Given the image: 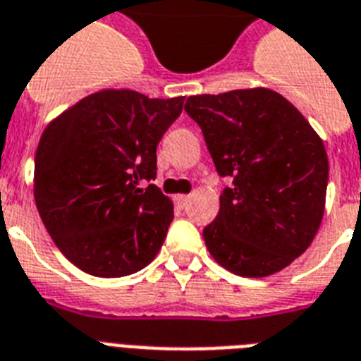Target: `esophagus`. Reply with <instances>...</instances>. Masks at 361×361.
Returning <instances> with one entry per match:
<instances>
[{"instance_id":"34e87169","label":"esophagus","mask_w":361,"mask_h":361,"mask_svg":"<svg viewBox=\"0 0 361 361\" xmlns=\"http://www.w3.org/2000/svg\"><path fill=\"white\" fill-rule=\"evenodd\" d=\"M189 200H190V198L187 195H176L174 196V202H176V206H178V207H187Z\"/></svg>"}]
</instances>
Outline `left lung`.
Listing matches in <instances>:
<instances>
[{"instance_id":"obj_1","label":"left lung","mask_w":361,"mask_h":361,"mask_svg":"<svg viewBox=\"0 0 361 361\" xmlns=\"http://www.w3.org/2000/svg\"><path fill=\"white\" fill-rule=\"evenodd\" d=\"M221 178L215 221L204 241L219 265L245 278L286 269L306 252L324 213L328 155L300 111L269 89L189 96Z\"/></svg>"}]
</instances>
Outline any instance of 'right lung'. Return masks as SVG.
I'll use <instances>...</instances> for the list:
<instances>
[{
	"label": "right lung",
	"mask_w": 361,
	"mask_h": 361,
	"mask_svg": "<svg viewBox=\"0 0 361 361\" xmlns=\"http://www.w3.org/2000/svg\"><path fill=\"white\" fill-rule=\"evenodd\" d=\"M180 98L99 90L44 130L35 155V202L66 259L99 278L154 262L174 219L154 183L157 145L183 109Z\"/></svg>",
	"instance_id": "add662e5"
}]
</instances>
